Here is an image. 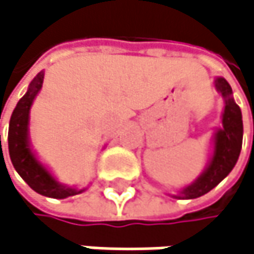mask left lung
Returning a JSON list of instances; mask_svg holds the SVG:
<instances>
[{
	"label": "left lung",
	"mask_w": 254,
	"mask_h": 254,
	"mask_svg": "<svg viewBox=\"0 0 254 254\" xmlns=\"http://www.w3.org/2000/svg\"><path fill=\"white\" fill-rule=\"evenodd\" d=\"M216 89L225 98V110L222 117L224 128L218 131L215 139V152L207 170L191 186L186 187L181 194L186 199H196L213 187H216L227 175L231 173L237 162L243 143V120L240 107L233 99V89L222 77L215 80Z\"/></svg>",
	"instance_id": "obj_1"
}]
</instances>
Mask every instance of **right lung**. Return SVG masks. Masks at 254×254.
Masks as SVG:
<instances>
[{
  "label": "right lung",
  "instance_id": "obj_1",
  "mask_svg": "<svg viewBox=\"0 0 254 254\" xmlns=\"http://www.w3.org/2000/svg\"><path fill=\"white\" fill-rule=\"evenodd\" d=\"M44 83V71H41L32 80L29 90L26 95L17 102V107L11 114L10 127H8V152L10 159L20 177L33 189L36 193L54 197V199H65L68 196H74L81 193V190L68 189L60 186L52 175L36 161L27 143V124H29V110L38 92L41 90Z\"/></svg>",
  "mask_w": 254,
  "mask_h": 254
}]
</instances>
